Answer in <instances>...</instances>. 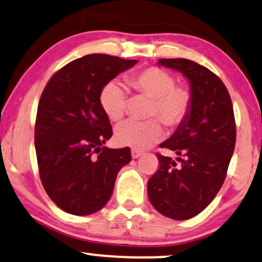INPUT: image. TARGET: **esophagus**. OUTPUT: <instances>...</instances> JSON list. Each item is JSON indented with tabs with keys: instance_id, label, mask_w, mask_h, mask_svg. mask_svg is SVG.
I'll use <instances>...</instances> for the list:
<instances>
[{
	"instance_id": "34e87169",
	"label": "esophagus",
	"mask_w": 262,
	"mask_h": 262,
	"mask_svg": "<svg viewBox=\"0 0 262 262\" xmlns=\"http://www.w3.org/2000/svg\"><path fill=\"white\" fill-rule=\"evenodd\" d=\"M141 155H143V152H141V151L135 150V149L132 150V157H133V159H139Z\"/></svg>"
}]
</instances>
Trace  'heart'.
Returning <instances> with one entry per match:
<instances>
[{"instance_id":"obj_1","label":"heart","mask_w":262,"mask_h":262,"mask_svg":"<svg viewBox=\"0 0 262 262\" xmlns=\"http://www.w3.org/2000/svg\"><path fill=\"white\" fill-rule=\"evenodd\" d=\"M128 84L134 90L154 99L150 116H157L168 127H177L188 117L191 108L190 91L176 86V79L161 68L150 67L129 75ZM100 105L111 121H119L127 110V95L118 81H110L100 93ZM163 135L160 119L145 122L125 121L115 129V141L121 146L144 150Z\"/></svg>"}]
</instances>
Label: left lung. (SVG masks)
Wrapping results in <instances>:
<instances>
[{"label": "left lung", "mask_w": 262, "mask_h": 262, "mask_svg": "<svg viewBox=\"0 0 262 262\" xmlns=\"http://www.w3.org/2000/svg\"><path fill=\"white\" fill-rule=\"evenodd\" d=\"M159 64L187 78L193 101L188 117L160 144L177 159L157 154L160 167L147 182V195L160 213L182 221L200 213L225 182L237 137L234 112L228 90L210 69L185 58Z\"/></svg>", "instance_id": "1"}]
</instances>
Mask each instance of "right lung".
<instances>
[{"instance_id": "1", "label": "right lung", "mask_w": 262, "mask_h": 262, "mask_svg": "<svg viewBox=\"0 0 262 262\" xmlns=\"http://www.w3.org/2000/svg\"><path fill=\"white\" fill-rule=\"evenodd\" d=\"M137 59L93 53L52 75L37 106L35 150L40 179L59 209L91 215L110 200L116 177L130 162V149H108L112 137L100 93Z\"/></svg>"}]
</instances>
